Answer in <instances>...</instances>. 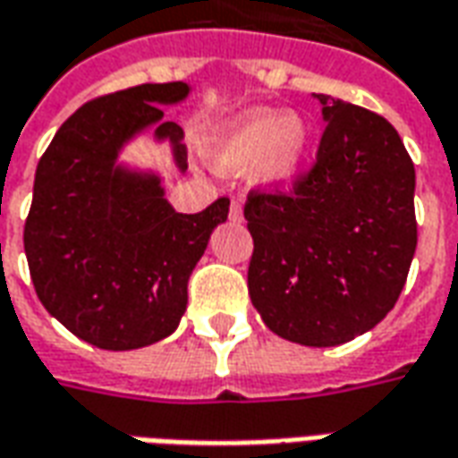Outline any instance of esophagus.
Returning a JSON list of instances; mask_svg holds the SVG:
<instances>
[{
  "mask_svg": "<svg viewBox=\"0 0 458 458\" xmlns=\"http://www.w3.org/2000/svg\"><path fill=\"white\" fill-rule=\"evenodd\" d=\"M230 218L233 220L242 218V203H240V200H230Z\"/></svg>",
  "mask_w": 458,
  "mask_h": 458,
  "instance_id": "1",
  "label": "esophagus"
}]
</instances>
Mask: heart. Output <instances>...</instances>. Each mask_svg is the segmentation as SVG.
I'll return each mask as SVG.
<instances>
[{
  "instance_id": "b5f03b06",
  "label": "heart",
  "mask_w": 458,
  "mask_h": 458,
  "mask_svg": "<svg viewBox=\"0 0 458 458\" xmlns=\"http://www.w3.org/2000/svg\"><path fill=\"white\" fill-rule=\"evenodd\" d=\"M310 129L302 118L277 111H250L238 118L220 140L216 163L223 174L260 171L262 181L283 185L293 181L302 165Z\"/></svg>"
}]
</instances>
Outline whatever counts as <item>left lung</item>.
Here are the masks:
<instances>
[{
    "instance_id": "8db88e82",
    "label": "left lung",
    "mask_w": 458,
    "mask_h": 458,
    "mask_svg": "<svg viewBox=\"0 0 458 458\" xmlns=\"http://www.w3.org/2000/svg\"><path fill=\"white\" fill-rule=\"evenodd\" d=\"M327 126L293 188H252L248 293L262 322L335 347L386 318L417 250L414 163L385 116L318 96Z\"/></svg>"
}]
</instances>
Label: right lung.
I'll list each match as a JSON object with an SVG mask.
<instances>
[{"label":"right lung","mask_w":458,"mask_h":458,"mask_svg":"<svg viewBox=\"0 0 458 458\" xmlns=\"http://www.w3.org/2000/svg\"><path fill=\"white\" fill-rule=\"evenodd\" d=\"M185 96L183 81L98 96L64 121L37 165L24 223L31 283L64 327L101 350H139L178 327L188 277L228 218V198L175 213L156 175L114 165L126 139L158 123L185 171L183 129L161 108Z\"/></svg>","instance_id":"1"}]
</instances>
